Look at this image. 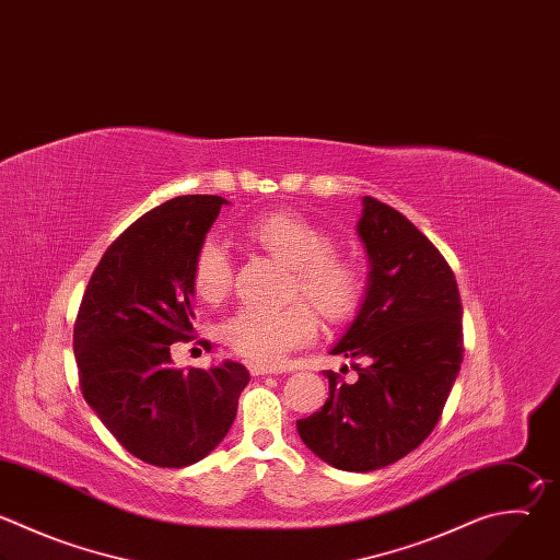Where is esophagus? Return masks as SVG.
Listing matches in <instances>:
<instances>
[{"label":"esophagus","instance_id":"34e87169","mask_svg":"<svg viewBox=\"0 0 560 560\" xmlns=\"http://www.w3.org/2000/svg\"><path fill=\"white\" fill-rule=\"evenodd\" d=\"M248 371L253 376H268V374H279V369H272L268 364H259V362H250Z\"/></svg>","mask_w":560,"mask_h":560}]
</instances>
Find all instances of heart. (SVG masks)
Wrapping results in <instances>:
<instances>
[{
    "instance_id": "1",
    "label": "heart",
    "mask_w": 560,
    "mask_h": 560,
    "mask_svg": "<svg viewBox=\"0 0 560 560\" xmlns=\"http://www.w3.org/2000/svg\"><path fill=\"white\" fill-rule=\"evenodd\" d=\"M244 237L294 268L292 294H303L327 323L349 320L364 296L362 270L331 253V237L299 213H264L244 226ZM191 281L200 299L222 301L233 288V261L224 244L207 240L194 257ZM316 313L305 301L283 307H240L222 323V340L255 362H277L316 334Z\"/></svg>"
}]
</instances>
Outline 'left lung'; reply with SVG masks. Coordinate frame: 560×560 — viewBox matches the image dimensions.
Wrapping results in <instances>:
<instances>
[{
    "mask_svg": "<svg viewBox=\"0 0 560 560\" xmlns=\"http://www.w3.org/2000/svg\"><path fill=\"white\" fill-rule=\"evenodd\" d=\"M358 235L369 283L358 316L329 353L351 360L345 383L296 420L303 444L334 468L371 472L416 451L435 429L464 360L462 299L440 250L396 209L362 198Z\"/></svg>",
    "mask_w": 560,
    "mask_h": 560,
    "instance_id": "obj_1",
    "label": "left lung"
}]
</instances>
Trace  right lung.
Segmentation results:
<instances>
[{
  "mask_svg": "<svg viewBox=\"0 0 560 560\" xmlns=\"http://www.w3.org/2000/svg\"><path fill=\"white\" fill-rule=\"evenodd\" d=\"M229 205L220 196L173 198L136 220L103 255L74 323L85 402L144 464L184 468L229 433L248 369L224 360L177 369L171 345L194 338L196 250Z\"/></svg>",
  "mask_w": 560,
  "mask_h": 560,
  "instance_id": "right-lung-1",
  "label": "right lung"
}]
</instances>
